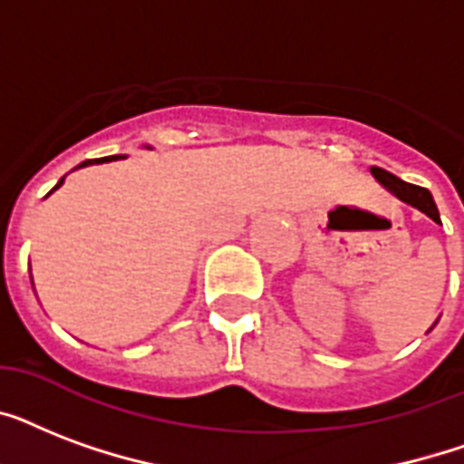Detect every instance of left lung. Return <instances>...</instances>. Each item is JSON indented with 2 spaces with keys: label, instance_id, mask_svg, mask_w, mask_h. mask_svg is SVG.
I'll return each mask as SVG.
<instances>
[{
  "label": "left lung",
  "instance_id": "1",
  "mask_svg": "<svg viewBox=\"0 0 464 464\" xmlns=\"http://www.w3.org/2000/svg\"><path fill=\"white\" fill-rule=\"evenodd\" d=\"M371 175H373L375 180L381 182L382 188L388 189L390 195H395L400 202L410 204V207H414V209H419L421 214H426L429 218H433L436 224H440V214H439V207H436V202H433L431 192L426 188H419V185H411V182H404L400 180L397 175L388 173V170H382V168L373 166L371 168ZM439 323V320H436ZM433 323V324H436ZM433 330V327H431Z\"/></svg>",
  "mask_w": 464,
  "mask_h": 464
}]
</instances>
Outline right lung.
<instances>
[{
  "instance_id": "1",
  "label": "right lung",
  "mask_w": 464,
  "mask_h": 464,
  "mask_svg": "<svg viewBox=\"0 0 464 464\" xmlns=\"http://www.w3.org/2000/svg\"><path fill=\"white\" fill-rule=\"evenodd\" d=\"M120 159H127L125 154H118V156H105V159H93V160H83V163H79V166L76 168H86V166H96V163H111V160H120ZM74 168V170H76ZM62 182H64V178H62L60 182H57V185H54L53 189H57V188H62Z\"/></svg>"
}]
</instances>
